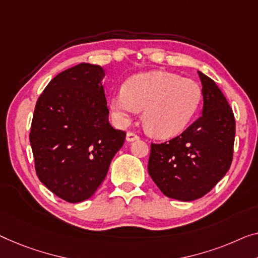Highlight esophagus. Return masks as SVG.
Listing matches in <instances>:
<instances>
[{
    "mask_svg": "<svg viewBox=\"0 0 258 258\" xmlns=\"http://www.w3.org/2000/svg\"><path fill=\"white\" fill-rule=\"evenodd\" d=\"M138 139H139V137H138L136 133L127 132V134H126V141H127V142L136 141V140H138Z\"/></svg>",
    "mask_w": 258,
    "mask_h": 258,
    "instance_id": "34e87169",
    "label": "esophagus"
}]
</instances>
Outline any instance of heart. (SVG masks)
<instances>
[{"instance_id": "b5f03b06", "label": "heart", "mask_w": 258, "mask_h": 258, "mask_svg": "<svg viewBox=\"0 0 258 258\" xmlns=\"http://www.w3.org/2000/svg\"><path fill=\"white\" fill-rule=\"evenodd\" d=\"M203 91L194 80L155 71L134 75L122 90L112 92L110 107L120 124L144 109L142 121L151 136L168 139L185 130L201 106Z\"/></svg>"}]
</instances>
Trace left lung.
Instances as JSON below:
<instances>
[{
  "label": "left lung",
  "instance_id": "obj_1",
  "mask_svg": "<svg viewBox=\"0 0 258 258\" xmlns=\"http://www.w3.org/2000/svg\"><path fill=\"white\" fill-rule=\"evenodd\" d=\"M203 86L202 116L182 134L152 144L148 172L164 196L182 202L202 198L232 164L235 119L212 79L198 72Z\"/></svg>",
  "mask_w": 258,
  "mask_h": 258
}]
</instances>
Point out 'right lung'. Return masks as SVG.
I'll return each instance as SVG.
<instances>
[{"mask_svg":"<svg viewBox=\"0 0 258 258\" xmlns=\"http://www.w3.org/2000/svg\"><path fill=\"white\" fill-rule=\"evenodd\" d=\"M101 66L82 62L57 74L38 98L30 144L38 178L69 203L101 185L126 133L109 122Z\"/></svg>","mask_w":258,"mask_h":258,"instance_id":"add662e5","label":"right lung"}]
</instances>
